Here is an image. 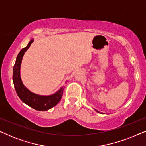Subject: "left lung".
<instances>
[{
  "label": "left lung",
  "mask_w": 146,
  "mask_h": 146,
  "mask_svg": "<svg viewBox=\"0 0 146 146\" xmlns=\"http://www.w3.org/2000/svg\"><path fill=\"white\" fill-rule=\"evenodd\" d=\"M96 111L97 112H98V113H100V111H97V110H96Z\"/></svg>",
  "instance_id": "left-lung-1"
}]
</instances>
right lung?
Returning a JSON list of instances; mask_svg holds the SVG:
<instances>
[{
	"label": "right lung",
	"mask_w": 146,
	"mask_h": 146,
	"mask_svg": "<svg viewBox=\"0 0 146 146\" xmlns=\"http://www.w3.org/2000/svg\"><path fill=\"white\" fill-rule=\"evenodd\" d=\"M34 40L28 44L27 46L24 48L18 54L15 64L13 68V79L14 86L20 99L26 104L38 111H46L55 106L62 97L64 88L61 87L56 92L49 96H42L32 92L24 86L21 78V66L22 60L25 52L31 46Z\"/></svg>",
	"instance_id": "add662e5"
}]
</instances>
